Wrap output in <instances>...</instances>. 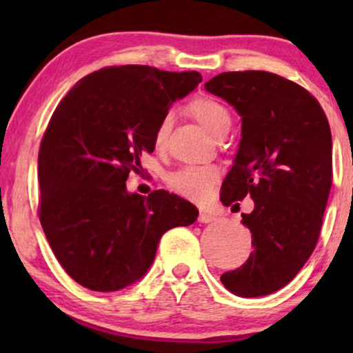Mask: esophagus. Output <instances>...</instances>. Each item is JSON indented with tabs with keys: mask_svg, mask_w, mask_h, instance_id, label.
Wrapping results in <instances>:
<instances>
[{
	"mask_svg": "<svg viewBox=\"0 0 353 353\" xmlns=\"http://www.w3.org/2000/svg\"><path fill=\"white\" fill-rule=\"evenodd\" d=\"M201 221V223H210V221L216 220V215L212 214V212H207V210H201L199 214V219H197Z\"/></svg>",
	"mask_w": 353,
	"mask_h": 353,
	"instance_id": "esophagus-1",
	"label": "esophagus"
}]
</instances>
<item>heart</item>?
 Segmentation results:
<instances>
[{"label":"heart","instance_id":"obj_1","mask_svg":"<svg viewBox=\"0 0 353 353\" xmlns=\"http://www.w3.org/2000/svg\"><path fill=\"white\" fill-rule=\"evenodd\" d=\"M188 110L212 137L216 138L220 134L228 133L231 115L220 101L210 98V96H199L191 101ZM168 130H170V117L165 115L159 122L156 133H154V144L157 148L165 143ZM216 180H219V168L214 165H188L170 173L167 178L173 191L192 201L207 199Z\"/></svg>","mask_w":353,"mask_h":353}]
</instances>
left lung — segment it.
Segmentation results:
<instances>
[{"mask_svg": "<svg viewBox=\"0 0 353 353\" xmlns=\"http://www.w3.org/2000/svg\"><path fill=\"white\" fill-rule=\"evenodd\" d=\"M204 86L241 115L221 202L254 201L241 220L254 252L220 279L239 297L268 296L292 281L320 238L332 183L330 123L305 88L270 72H223Z\"/></svg>", "mask_w": 353, "mask_h": 353, "instance_id": "obj_1", "label": "left lung"}]
</instances>
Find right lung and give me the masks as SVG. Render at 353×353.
<instances>
[{"label":"right lung","instance_id":"obj_1","mask_svg":"<svg viewBox=\"0 0 353 353\" xmlns=\"http://www.w3.org/2000/svg\"><path fill=\"white\" fill-rule=\"evenodd\" d=\"M201 81L196 70L104 67L56 108L38 152V215L56 259L81 286L110 292L137 283L162 234L196 221L191 202L163 190L139 196L125 181L156 148L172 103Z\"/></svg>","mask_w":353,"mask_h":353}]
</instances>
